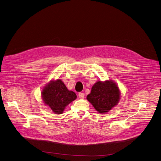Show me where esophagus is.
I'll return each instance as SVG.
<instances>
[{"instance_id": "34e87169", "label": "esophagus", "mask_w": 161, "mask_h": 161, "mask_svg": "<svg viewBox=\"0 0 161 161\" xmlns=\"http://www.w3.org/2000/svg\"><path fill=\"white\" fill-rule=\"evenodd\" d=\"M78 96H79V98H81V99H83V98H84L85 94H84L83 92H79V94H78Z\"/></svg>"}]
</instances>
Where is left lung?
<instances>
[{"mask_svg": "<svg viewBox=\"0 0 161 161\" xmlns=\"http://www.w3.org/2000/svg\"><path fill=\"white\" fill-rule=\"evenodd\" d=\"M87 99L98 113L105 114L119 102L120 92L117 85L112 80L98 81L92 87Z\"/></svg>", "mask_w": 161, "mask_h": 161, "instance_id": "obj_1", "label": "left lung"}]
</instances>
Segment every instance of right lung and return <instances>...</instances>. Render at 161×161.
Returning a JSON list of instances; mask_svg holds the SVG:
<instances>
[{"label": "right lung", "instance_id": "1", "mask_svg": "<svg viewBox=\"0 0 161 161\" xmlns=\"http://www.w3.org/2000/svg\"><path fill=\"white\" fill-rule=\"evenodd\" d=\"M41 95L45 105L58 114L63 113L66 106L77 98L76 93L69 91L60 79L50 81L42 89Z\"/></svg>", "mask_w": 161, "mask_h": 161}]
</instances>
